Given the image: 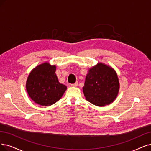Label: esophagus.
Wrapping results in <instances>:
<instances>
[{"label":"esophagus","mask_w":151,"mask_h":151,"mask_svg":"<svg viewBox=\"0 0 151 151\" xmlns=\"http://www.w3.org/2000/svg\"><path fill=\"white\" fill-rule=\"evenodd\" d=\"M78 82L76 81V83H73V84H71V86H78Z\"/></svg>","instance_id":"1"}]
</instances>
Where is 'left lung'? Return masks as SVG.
Returning <instances> with one entry per match:
<instances>
[{
    "instance_id": "8db88e82",
    "label": "left lung",
    "mask_w": 151,
    "mask_h": 151,
    "mask_svg": "<svg viewBox=\"0 0 151 151\" xmlns=\"http://www.w3.org/2000/svg\"><path fill=\"white\" fill-rule=\"evenodd\" d=\"M119 88L118 76L111 67L99 63L89 70L83 91L89 102L98 106L112 103Z\"/></svg>"
}]
</instances>
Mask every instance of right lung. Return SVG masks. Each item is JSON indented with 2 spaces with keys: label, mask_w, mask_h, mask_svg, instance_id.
<instances>
[{
  "label": "right lung",
  "mask_w": 151,
  "mask_h": 151,
  "mask_svg": "<svg viewBox=\"0 0 151 151\" xmlns=\"http://www.w3.org/2000/svg\"><path fill=\"white\" fill-rule=\"evenodd\" d=\"M55 71V66L44 63L31 71L26 89L35 103L47 106L53 104L63 96L67 88L59 83Z\"/></svg>",
  "instance_id": "1"
}]
</instances>
